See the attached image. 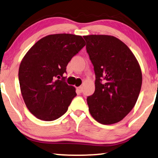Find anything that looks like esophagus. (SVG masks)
I'll use <instances>...</instances> for the list:
<instances>
[{"mask_svg": "<svg viewBox=\"0 0 158 158\" xmlns=\"http://www.w3.org/2000/svg\"><path fill=\"white\" fill-rule=\"evenodd\" d=\"M76 91L77 94H81L82 91H83V88H82L81 86H79V87L76 88Z\"/></svg>", "mask_w": 158, "mask_h": 158, "instance_id": "esophagus-1", "label": "esophagus"}]
</instances>
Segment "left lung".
Here are the masks:
<instances>
[{"label": "left lung", "mask_w": 158, "mask_h": 158, "mask_svg": "<svg viewBox=\"0 0 158 158\" xmlns=\"http://www.w3.org/2000/svg\"><path fill=\"white\" fill-rule=\"evenodd\" d=\"M83 38L96 75L95 91L87 98L89 111L101 124H115L137 102L142 82L139 64L129 47L113 36Z\"/></svg>", "instance_id": "obj_1"}]
</instances>
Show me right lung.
Listing matches in <instances>:
<instances>
[{"instance_id":"right-lung-1","label":"right lung","mask_w":158,"mask_h":158,"mask_svg":"<svg viewBox=\"0 0 158 158\" xmlns=\"http://www.w3.org/2000/svg\"><path fill=\"white\" fill-rule=\"evenodd\" d=\"M85 45L81 36L51 34L26 54L19 67V84L26 106L37 118L54 121L68 111L77 94L63 75L68 62Z\"/></svg>"}]
</instances>
